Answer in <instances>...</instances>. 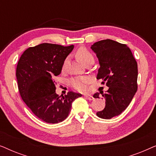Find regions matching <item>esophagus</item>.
I'll return each instance as SVG.
<instances>
[{"instance_id":"34e87169","label":"esophagus","mask_w":156,"mask_h":156,"mask_svg":"<svg viewBox=\"0 0 156 156\" xmlns=\"http://www.w3.org/2000/svg\"><path fill=\"white\" fill-rule=\"evenodd\" d=\"M84 96L85 98H87V99H89V100H93L94 99V97L90 94H84Z\"/></svg>"}]
</instances>
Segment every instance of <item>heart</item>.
Returning <instances> with one entry per match:
<instances>
[{
  "instance_id": "heart-1",
  "label": "heart",
  "mask_w": 156,
  "mask_h": 156,
  "mask_svg": "<svg viewBox=\"0 0 156 156\" xmlns=\"http://www.w3.org/2000/svg\"><path fill=\"white\" fill-rule=\"evenodd\" d=\"M76 56L81 62L86 64L88 62H94V57L91 53L85 48H80L76 53ZM89 82V79L86 76L73 78L70 80V85L74 89L80 91H84L87 89V83Z\"/></svg>"
}]
</instances>
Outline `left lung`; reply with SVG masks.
<instances>
[{"label": "left lung", "mask_w": 156, "mask_h": 156, "mask_svg": "<svg viewBox=\"0 0 156 156\" xmlns=\"http://www.w3.org/2000/svg\"><path fill=\"white\" fill-rule=\"evenodd\" d=\"M91 49L100 65L97 79H102L108 87L105 93L97 92L94 98L104 97L105 107L97 112L101 119H110L121 114L131 103L137 91L138 65L126 44L112 40L95 42Z\"/></svg>", "instance_id": "8db88e82"}]
</instances>
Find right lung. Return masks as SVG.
Listing matches in <instances>:
<instances>
[{
	"label": "right lung",
	"mask_w": 156,
	"mask_h": 156,
	"mask_svg": "<svg viewBox=\"0 0 156 156\" xmlns=\"http://www.w3.org/2000/svg\"><path fill=\"white\" fill-rule=\"evenodd\" d=\"M74 45L42 43L27 48L21 55L16 77L21 98L34 114L49 123H57L68 116L72 104L82 94L69 91L57 95L54 78L61 73L65 59Z\"/></svg>",
	"instance_id": "obj_1"
}]
</instances>
